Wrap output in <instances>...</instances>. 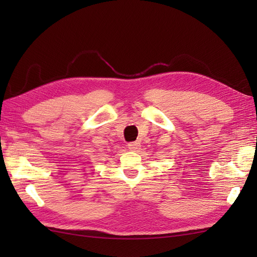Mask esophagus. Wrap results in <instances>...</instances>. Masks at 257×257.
Segmentation results:
<instances>
[{"label": "esophagus", "mask_w": 257, "mask_h": 257, "mask_svg": "<svg viewBox=\"0 0 257 257\" xmlns=\"http://www.w3.org/2000/svg\"><path fill=\"white\" fill-rule=\"evenodd\" d=\"M140 143L139 141H134V143H129L128 144V148L132 151H138L140 149Z\"/></svg>", "instance_id": "esophagus-1"}]
</instances>
